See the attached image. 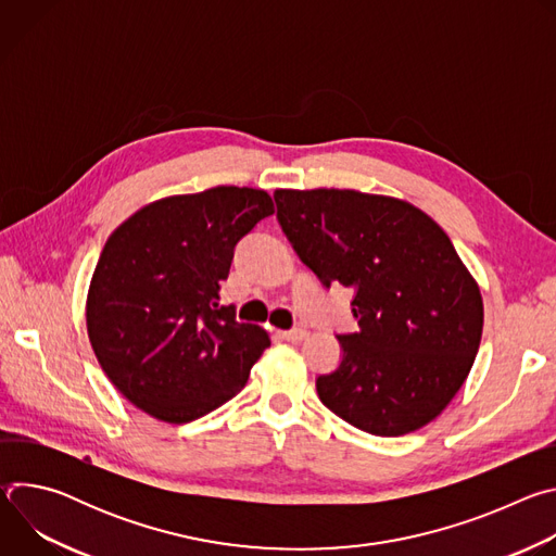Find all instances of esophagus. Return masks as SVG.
I'll list each match as a JSON object with an SVG mask.
<instances>
[{
  "label": "esophagus",
  "instance_id": "obj_1",
  "mask_svg": "<svg viewBox=\"0 0 556 556\" xmlns=\"http://www.w3.org/2000/svg\"><path fill=\"white\" fill-rule=\"evenodd\" d=\"M281 337H283L286 341H303V339L307 337V330H303V328H292V330H283Z\"/></svg>",
  "mask_w": 556,
  "mask_h": 556
}]
</instances>
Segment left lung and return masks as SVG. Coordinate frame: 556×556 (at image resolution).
Instances as JSON below:
<instances>
[{
    "label": "left lung",
    "instance_id": "left-lung-1",
    "mask_svg": "<svg viewBox=\"0 0 556 556\" xmlns=\"http://www.w3.org/2000/svg\"><path fill=\"white\" fill-rule=\"evenodd\" d=\"M299 260L354 290L356 332L316 376L321 403L371 435L412 433L451 403L480 350L484 305L448 235L409 202L358 191H275Z\"/></svg>",
    "mask_w": 556,
    "mask_h": 556
}]
</instances>
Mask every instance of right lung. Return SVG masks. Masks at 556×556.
Masks as SVG:
<instances>
[{"mask_svg": "<svg viewBox=\"0 0 556 556\" xmlns=\"http://www.w3.org/2000/svg\"><path fill=\"white\" fill-rule=\"evenodd\" d=\"M275 204L266 191L215 187L157 200L112 235L88 292L94 354L125 399L172 425L240 393L270 345L222 305L235 247Z\"/></svg>", "mask_w": 556, "mask_h": 556, "instance_id": "obj_1", "label": "right lung"}]
</instances>
